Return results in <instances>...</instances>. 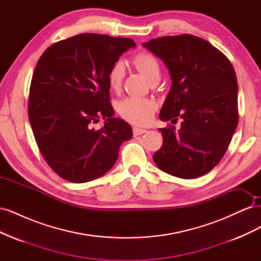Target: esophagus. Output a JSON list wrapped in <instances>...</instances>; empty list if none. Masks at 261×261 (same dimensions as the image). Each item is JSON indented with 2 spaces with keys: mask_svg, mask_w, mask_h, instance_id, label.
Wrapping results in <instances>:
<instances>
[{
  "mask_svg": "<svg viewBox=\"0 0 261 261\" xmlns=\"http://www.w3.org/2000/svg\"><path fill=\"white\" fill-rule=\"evenodd\" d=\"M146 132H147V129H144V128H139V127H134V128H133V134H134V136L143 135V134H145Z\"/></svg>",
  "mask_w": 261,
  "mask_h": 261,
  "instance_id": "1",
  "label": "esophagus"
}]
</instances>
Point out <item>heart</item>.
Returning <instances> with one entry per match:
<instances>
[{
	"mask_svg": "<svg viewBox=\"0 0 261 261\" xmlns=\"http://www.w3.org/2000/svg\"><path fill=\"white\" fill-rule=\"evenodd\" d=\"M133 65L146 80L155 84L161 78V65L152 54L140 52L132 60ZM125 77V65L122 61H116L108 72V84L110 89L120 92ZM158 105L152 99L126 98L118 105V113L127 122L135 125H147L152 120Z\"/></svg>",
	"mask_w": 261,
	"mask_h": 261,
	"instance_id": "obj_1",
	"label": "heart"
}]
</instances>
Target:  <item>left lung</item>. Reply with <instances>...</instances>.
<instances>
[{
    "instance_id": "8db88e82",
    "label": "left lung",
    "mask_w": 261,
    "mask_h": 261,
    "mask_svg": "<svg viewBox=\"0 0 261 261\" xmlns=\"http://www.w3.org/2000/svg\"><path fill=\"white\" fill-rule=\"evenodd\" d=\"M170 70L172 87L160 111L163 144L156 167L180 178L207 174L222 159L239 123L238 81L225 55L193 35L168 36L143 43Z\"/></svg>"
}]
</instances>
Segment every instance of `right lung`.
I'll return each mask as SVG.
<instances>
[{"label":"right lung","instance_id":"obj_1","mask_svg":"<svg viewBox=\"0 0 261 261\" xmlns=\"http://www.w3.org/2000/svg\"><path fill=\"white\" fill-rule=\"evenodd\" d=\"M136 43L129 38L81 34L53 43L39 59L30 84L28 116L49 167L72 183L111 169L133 130L113 117L108 72ZM106 120L100 130L93 124Z\"/></svg>","mask_w":261,"mask_h":261}]
</instances>
